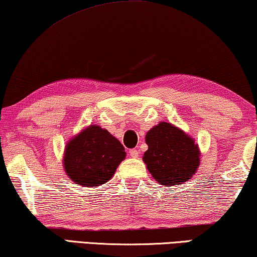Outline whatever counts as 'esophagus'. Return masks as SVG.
<instances>
[{
    "label": "esophagus",
    "instance_id": "obj_1",
    "mask_svg": "<svg viewBox=\"0 0 257 257\" xmlns=\"http://www.w3.org/2000/svg\"><path fill=\"white\" fill-rule=\"evenodd\" d=\"M140 155V151L137 150V149H132V150H129V156L132 157V158H137Z\"/></svg>",
    "mask_w": 257,
    "mask_h": 257
}]
</instances>
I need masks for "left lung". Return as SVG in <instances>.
<instances>
[{"label": "left lung", "mask_w": 257, "mask_h": 257, "mask_svg": "<svg viewBox=\"0 0 257 257\" xmlns=\"http://www.w3.org/2000/svg\"><path fill=\"white\" fill-rule=\"evenodd\" d=\"M145 143L149 149L143 162L159 185H181L197 172L200 148L193 137L174 124L160 122L152 127L145 135Z\"/></svg>", "instance_id": "8db88e82"}]
</instances>
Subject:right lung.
<instances>
[{"mask_svg":"<svg viewBox=\"0 0 257 257\" xmlns=\"http://www.w3.org/2000/svg\"><path fill=\"white\" fill-rule=\"evenodd\" d=\"M124 158L120 141L100 125L90 124L67 143L63 167L75 185L97 188L112 179Z\"/></svg>","mask_w":257,"mask_h":257,"instance_id":"obj_1","label":"right lung"}]
</instances>
